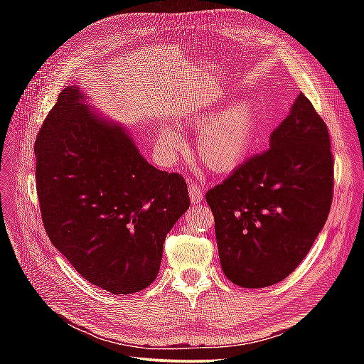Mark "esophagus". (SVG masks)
Instances as JSON below:
<instances>
[{
    "label": "esophagus",
    "mask_w": 364,
    "mask_h": 364,
    "mask_svg": "<svg viewBox=\"0 0 364 364\" xmlns=\"http://www.w3.org/2000/svg\"><path fill=\"white\" fill-rule=\"evenodd\" d=\"M189 197H191V203L197 206L202 203L203 200V188L198 186L197 183L189 181Z\"/></svg>",
    "instance_id": "esophagus-1"
}]
</instances>
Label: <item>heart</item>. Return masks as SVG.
<instances>
[{
    "label": "heart",
    "mask_w": 364,
    "mask_h": 364,
    "mask_svg": "<svg viewBox=\"0 0 364 364\" xmlns=\"http://www.w3.org/2000/svg\"><path fill=\"white\" fill-rule=\"evenodd\" d=\"M189 127H200L196 153L200 162L214 173H230L249 158L259 129V109L249 98L197 111L184 119ZM184 139L172 125L156 129V150L162 161L170 162L181 150Z\"/></svg>",
    "instance_id": "heart-1"
}]
</instances>
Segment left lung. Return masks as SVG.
<instances>
[{"label":"left lung","instance_id":"obj_1","mask_svg":"<svg viewBox=\"0 0 364 364\" xmlns=\"http://www.w3.org/2000/svg\"><path fill=\"white\" fill-rule=\"evenodd\" d=\"M333 156L326 123L300 94L255 154L206 192L223 274L242 288L284 280L326 225Z\"/></svg>","mask_w":364,"mask_h":364}]
</instances>
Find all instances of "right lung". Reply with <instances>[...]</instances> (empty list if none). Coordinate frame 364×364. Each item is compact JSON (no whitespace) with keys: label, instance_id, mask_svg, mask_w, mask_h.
<instances>
[{"label":"right lung","instance_id":"add662e5","mask_svg":"<svg viewBox=\"0 0 364 364\" xmlns=\"http://www.w3.org/2000/svg\"><path fill=\"white\" fill-rule=\"evenodd\" d=\"M67 86L36 141V181L53 245L87 282L133 294L159 272L166 235L191 205L186 181L153 167L119 122Z\"/></svg>","mask_w":364,"mask_h":364}]
</instances>
